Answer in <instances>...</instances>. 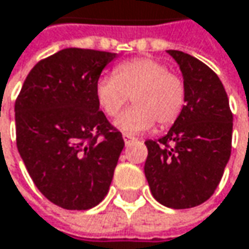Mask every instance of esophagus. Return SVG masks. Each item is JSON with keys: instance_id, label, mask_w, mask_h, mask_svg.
<instances>
[{"instance_id": "34e87169", "label": "esophagus", "mask_w": 249, "mask_h": 249, "mask_svg": "<svg viewBox=\"0 0 249 249\" xmlns=\"http://www.w3.org/2000/svg\"><path fill=\"white\" fill-rule=\"evenodd\" d=\"M134 140V137H131V135H126V134H124V141H125V145H128L131 141Z\"/></svg>"}]
</instances>
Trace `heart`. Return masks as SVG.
Wrapping results in <instances>:
<instances>
[{"mask_svg":"<svg viewBox=\"0 0 249 249\" xmlns=\"http://www.w3.org/2000/svg\"><path fill=\"white\" fill-rule=\"evenodd\" d=\"M131 95L132 107L123 111L114 126L126 135L148 131L154 123L169 126L186 104V85L169 66L153 57H135L115 66L112 76L96 82L95 96L101 109L117 115Z\"/></svg>","mask_w":249,"mask_h":249,"instance_id":"1","label":"heart"}]
</instances>
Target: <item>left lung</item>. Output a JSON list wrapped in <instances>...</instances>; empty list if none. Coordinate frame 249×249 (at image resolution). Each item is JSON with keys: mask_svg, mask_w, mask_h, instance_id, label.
Returning <instances> with one entry per match:
<instances>
[{"mask_svg": "<svg viewBox=\"0 0 249 249\" xmlns=\"http://www.w3.org/2000/svg\"><path fill=\"white\" fill-rule=\"evenodd\" d=\"M186 85V104L169 132L147 140L144 166L157 202L173 209L195 208L216 190L232 144V112L218 75L196 57L167 50Z\"/></svg>", "mask_w": 249, "mask_h": 249, "instance_id": "1", "label": "left lung"}]
</instances>
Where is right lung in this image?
<instances>
[{
    "mask_svg": "<svg viewBox=\"0 0 249 249\" xmlns=\"http://www.w3.org/2000/svg\"><path fill=\"white\" fill-rule=\"evenodd\" d=\"M117 53L63 49L40 60L16 101L17 148L54 205L86 211L107 196L124 140L99 111L95 86Z\"/></svg>",
    "mask_w": 249,
    "mask_h": 249,
    "instance_id": "obj_1",
    "label": "right lung"
}]
</instances>
